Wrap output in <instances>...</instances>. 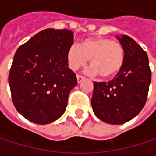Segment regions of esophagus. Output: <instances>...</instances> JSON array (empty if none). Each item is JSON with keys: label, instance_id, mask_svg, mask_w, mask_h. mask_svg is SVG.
Returning a JSON list of instances; mask_svg holds the SVG:
<instances>
[{"label": "esophagus", "instance_id": "esophagus-1", "mask_svg": "<svg viewBox=\"0 0 156 156\" xmlns=\"http://www.w3.org/2000/svg\"><path fill=\"white\" fill-rule=\"evenodd\" d=\"M77 78H78V83H81L84 79H85V77H83V76H80V75H77Z\"/></svg>", "mask_w": 156, "mask_h": 156}]
</instances>
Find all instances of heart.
I'll list each match as a JSON object with an SVG mask.
<instances>
[{"instance_id":"1","label":"heart","mask_w":156,"mask_h":156,"mask_svg":"<svg viewBox=\"0 0 156 156\" xmlns=\"http://www.w3.org/2000/svg\"><path fill=\"white\" fill-rule=\"evenodd\" d=\"M89 59L88 72L101 78L117 74L123 67L125 51L122 45L105 37H91L83 40L78 46H71L67 53L69 67L78 70Z\"/></svg>"}]
</instances>
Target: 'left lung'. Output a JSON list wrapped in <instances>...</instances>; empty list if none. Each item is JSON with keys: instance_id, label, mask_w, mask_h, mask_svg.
Here are the masks:
<instances>
[{"instance_id": "8db88e82", "label": "left lung", "mask_w": 156, "mask_h": 156, "mask_svg": "<svg viewBox=\"0 0 156 156\" xmlns=\"http://www.w3.org/2000/svg\"><path fill=\"white\" fill-rule=\"evenodd\" d=\"M124 48L122 69L108 82H94L91 106L103 122L121 125L136 116L146 102L151 70L146 52L126 35L116 36Z\"/></svg>"}]
</instances>
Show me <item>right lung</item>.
Wrapping results in <instances>:
<instances>
[{
    "label": "right lung",
    "mask_w": 156,
    "mask_h": 156,
    "mask_svg": "<svg viewBox=\"0 0 156 156\" xmlns=\"http://www.w3.org/2000/svg\"><path fill=\"white\" fill-rule=\"evenodd\" d=\"M73 40L71 30L46 29L17 49L9 85L15 108L29 121L46 125L64 114L78 83L67 60Z\"/></svg>",
    "instance_id": "add662e5"
}]
</instances>
